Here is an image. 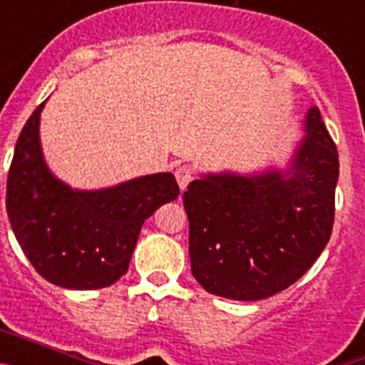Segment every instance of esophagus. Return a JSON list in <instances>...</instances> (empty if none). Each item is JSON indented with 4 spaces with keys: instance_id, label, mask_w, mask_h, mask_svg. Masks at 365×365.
Masks as SVG:
<instances>
[{
    "instance_id": "34e87169",
    "label": "esophagus",
    "mask_w": 365,
    "mask_h": 365,
    "mask_svg": "<svg viewBox=\"0 0 365 365\" xmlns=\"http://www.w3.org/2000/svg\"><path fill=\"white\" fill-rule=\"evenodd\" d=\"M175 177H177V182H179V188L186 190V186L190 185V180L193 179L192 166H188V164H182V166H179L175 170Z\"/></svg>"
}]
</instances>
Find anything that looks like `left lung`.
Segmentation results:
<instances>
[{
  "label": "left lung",
  "mask_w": 365,
  "mask_h": 365,
  "mask_svg": "<svg viewBox=\"0 0 365 365\" xmlns=\"http://www.w3.org/2000/svg\"><path fill=\"white\" fill-rule=\"evenodd\" d=\"M305 133L289 172L208 173L188 185L192 274L210 294L269 298L298 282L327 245L338 150L318 108L309 109Z\"/></svg>",
  "instance_id": "8db88e82"
}]
</instances>
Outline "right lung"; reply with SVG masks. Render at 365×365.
Wrapping results in <instances>:
<instances>
[{
    "label": "right lung",
    "mask_w": 365,
    "mask_h": 365,
    "mask_svg": "<svg viewBox=\"0 0 365 365\" xmlns=\"http://www.w3.org/2000/svg\"><path fill=\"white\" fill-rule=\"evenodd\" d=\"M43 106L16 143L6 177L9 221L41 278L63 289H104L124 276L144 221L177 199L179 186L172 173H153L96 192L69 188L43 160Z\"/></svg>",
    "instance_id": "obj_1"
}]
</instances>
